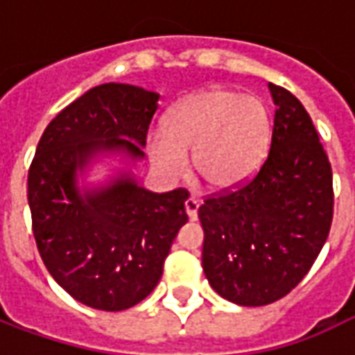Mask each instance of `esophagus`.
<instances>
[{
  "mask_svg": "<svg viewBox=\"0 0 355 355\" xmlns=\"http://www.w3.org/2000/svg\"><path fill=\"white\" fill-rule=\"evenodd\" d=\"M184 209H186V213H188V218H190V220H196V218H198L200 201L196 200V198H188V200L184 201Z\"/></svg>",
  "mask_w": 355,
  "mask_h": 355,
  "instance_id": "esophagus-1",
  "label": "esophagus"
}]
</instances>
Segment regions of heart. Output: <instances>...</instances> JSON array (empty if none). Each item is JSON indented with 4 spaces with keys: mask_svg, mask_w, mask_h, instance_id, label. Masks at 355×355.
Segmentation results:
<instances>
[{
    "mask_svg": "<svg viewBox=\"0 0 355 355\" xmlns=\"http://www.w3.org/2000/svg\"><path fill=\"white\" fill-rule=\"evenodd\" d=\"M272 135L266 102L230 89L188 94L146 137V152L165 180H178L192 154L196 177L215 192L243 186L261 169Z\"/></svg>",
    "mask_w": 355,
    "mask_h": 355,
    "instance_id": "obj_1",
    "label": "heart"
}]
</instances>
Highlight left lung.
Listing matches in <instances>:
<instances>
[{"label": "left lung", "mask_w": 355, "mask_h": 355, "mask_svg": "<svg viewBox=\"0 0 355 355\" xmlns=\"http://www.w3.org/2000/svg\"><path fill=\"white\" fill-rule=\"evenodd\" d=\"M275 104L268 157L247 184L203 201V272L239 306H266L308 274L331 230L333 173L304 106L268 83Z\"/></svg>", "instance_id": "1"}]
</instances>
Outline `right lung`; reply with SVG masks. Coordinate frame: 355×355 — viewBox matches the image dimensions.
<instances>
[{
	"instance_id": "1",
	"label": "right lung",
	"mask_w": 355,
	"mask_h": 355,
	"mask_svg": "<svg viewBox=\"0 0 355 355\" xmlns=\"http://www.w3.org/2000/svg\"><path fill=\"white\" fill-rule=\"evenodd\" d=\"M159 94L127 83L89 89L43 131L28 173L32 228L49 274L78 302L121 312L154 291L163 262L188 223L178 188L155 193L119 171L106 184L80 186L91 163L144 159Z\"/></svg>"
}]
</instances>
